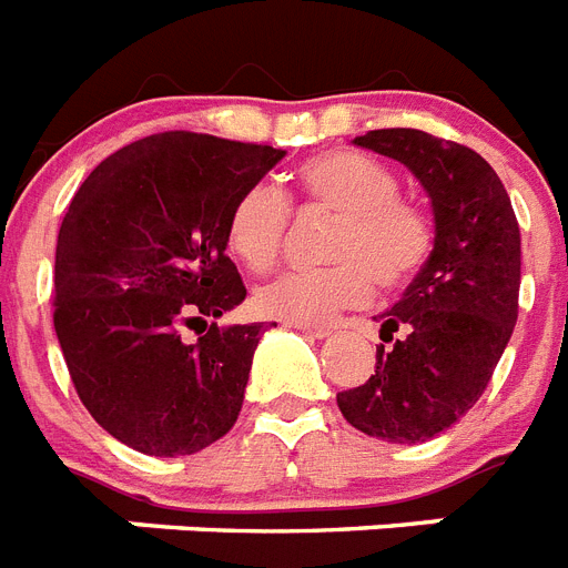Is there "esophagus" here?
I'll return each mask as SVG.
<instances>
[{"mask_svg":"<svg viewBox=\"0 0 568 568\" xmlns=\"http://www.w3.org/2000/svg\"><path fill=\"white\" fill-rule=\"evenodd\" d=\"M290 327H295L298 334H307L313 336V339H325V336H331V331L322 325H298V322H290Z\"/></svg>","mask_w":568,"mask_h":568,"instance_id":"1","label":"esophagus"}]
</instances>
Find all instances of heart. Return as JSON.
Returning a JSON list of instances; mask_svg holds the SVG:
<instances>
[{
  "instance_id": "obj_1",
  "label": "heart",
  "mask_w": 568,
  "mask_h": 568,
  "mask_svg": "<svg viewBox=\"0 0 568 568\" xmlns=\"http://www.w3.org/2000/svg\"><path fill=\"white\" fill-rule=\"evenodd\" d=\"M304 205L336 214L322 270H298L255 293L261 316L322 325L359 307L383 290L406 287L435 250V223L420 203L400 194L397 173L359 150H325L295 171ZM290 226V203L270 185H250L229 209V250L266 273L281 257Z\"/></svg>"
}]
</instances>
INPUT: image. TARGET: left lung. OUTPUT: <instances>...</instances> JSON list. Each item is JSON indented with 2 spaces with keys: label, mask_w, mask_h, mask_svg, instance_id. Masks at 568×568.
Segmentation results:
<instances>
[{
  "label": "left lung",
  "mask_w": 568,
  "mask_h": 568,
  "mask_svg": "<svg viewBox=\"0 0 568 568\" xmlns=\"http://www.w3.org/2000/svg\"><path fill=\"white\" fill-rule=\"evenodd\" d=\"M359 148L409 168L433 200L435 250L377 318L374 374L336 395L359 433L420 444L485 395L519 311V223L503 180L476 150L412 126L368 130Z\"/></svg>",
  "instance_id": "1"
}]
</instances>
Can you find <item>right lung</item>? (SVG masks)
I'll use <instances>...</instances> for the list:
<instances>
[{
  "label": "right lung",
  "mask_w": 568,
  "mask_h": 568,
  "mask_svg": "<svg viewBox=\"0 0 568 568\" xmlns=\"http://www.w3.org/2000/svg\"><path fill=\"white\" fill-rule=\"evenodd\" d=\"M281 156L205 133L148 135L106 156L65 211L54 255L65 368L89 415L144 456L200 453L241 415L266 325H217L246 298L226 220Z\"/></svg>",
  "instance_id": "obj_1"
}]
</instances>
